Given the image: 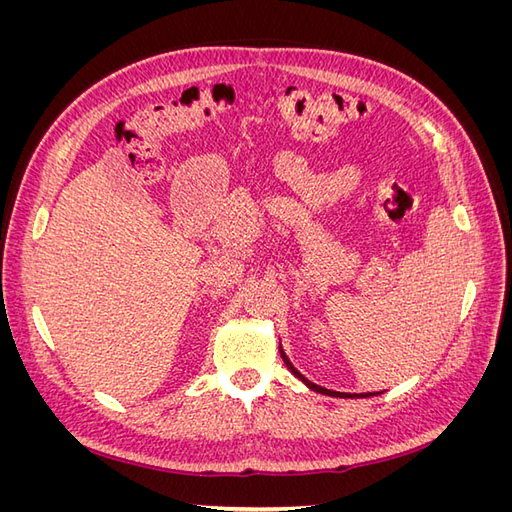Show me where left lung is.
Segmentation results:
<instances>
[{
  "label": "left lung",
  "mask_w": 512,
  "mask_h": 512,
  "mask_svg": "<svg viewBox=\"0 0 512 512\" xmlns=\"http://www.w3.org/2000/svg\"><path fill=\"white\" fill-rule=\"evenodd\" d=\"M280 354H282V359H284V363H286V367L290 369V374L294 376V378H299L309 391H316V393H320V395H329V397H342V399H367V397H376V395H380V393H339V391H331V389H324V386H318V384H314L312 380H307L301 371L294 367L292 363H290V359L286 356V352H284V348H282V344H280Z\"/></svg>",
  "instance_id": "8db88e82"
}]
</instances>
